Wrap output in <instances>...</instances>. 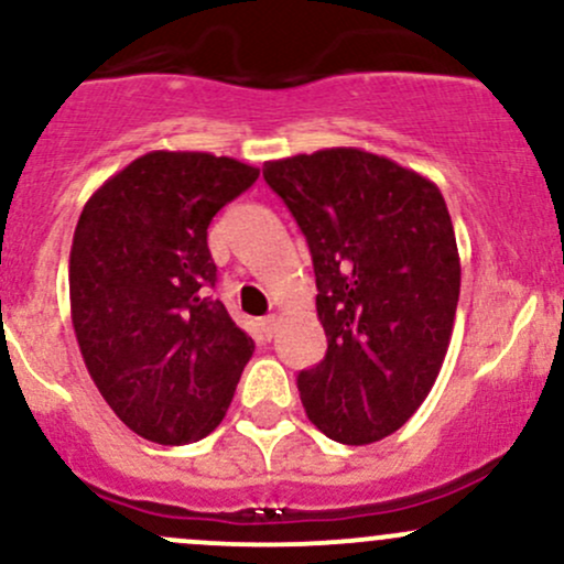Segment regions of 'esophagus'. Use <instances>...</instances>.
<instances>
[{
  "label": "esophagus",
  "instance_id": "esophagus-1",
  "mask_svg": "<svg viewBox=\"0 0 564 564\" xmlns=\"http://www.w3.org/2000/svg\"><path fill=\"white\" fill-rule=\"evenodd\" d=\"M259 326H262V334H264V337L272 339V337H275L278 326H281V318H278V315L272 313V315H268V318H262V324H259Z\"/></svg>",
  "mask_w": 564,
  "mask_h": 564
}]
</instances>
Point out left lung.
Returning <instances> with one entry per match:
<instances>
[{"mask_svg":"<svg viewBox=\"0 0 564 564\" xmlns=\"http://www.w3.org/2000/svg\"><path fill=\"white\" fill-rule=\"evenodd\" d=\"M307 238L324 361L296 377L307 417L334 442L391 436L431 393L453 337L460 257L431 178L334 147L264 163Z\"/></svg>","mask_w":564,"mask_h":564,"instance_id":"1","label":"left lung"}]
</instances>
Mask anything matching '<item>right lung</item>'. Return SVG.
<instances>
[{
  "instance_id": "add662e5",
  "label": "right lung",
  "mask_w": 564,
  "mask_h": 564,
  "mask_svg": "<svg viewBox=\"0 0 564 564\" xmlns=\"http://www.w3.org/2000/svg\"><path fill=\"white\" fill-rule=\"evenodd\" d=\"M259 169L208 152H150L107 178L79 214L72 324L117 417L158 444L208 436L230 406L253 339L212 289L208 225Z\"/></svg>"
}]
</instances>
